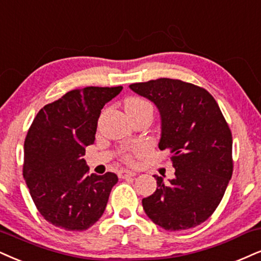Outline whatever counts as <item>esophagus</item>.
<instances>
[{
    "mask_svg": "<svg viewBox=\"0 0 261 261\" xmlns=\"http://www.w3.org/2000/svg\"><path fill=\"white\" fill-rule=\"evenodd\" d=\"M120 178L125 179V178H130V176H136L137 173L134 170H129V169H122L120 170Z\"/></svg>",
    "mask_w": 261,
    "mask_h": 261,
    "instance_id": "34e87169",
    "label": "esophagus"
}]
</instances>
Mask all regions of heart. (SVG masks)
<instances>
[{"label":"heart","instance_id":"1","mask_svg":"<svg viewBox=\"0 0 261 261\" xmlns=\"http://www.w3.org/2000/svg\"><path fill=\"white\" fill-rule=\"evenodd\" d=\"M124 108L128 114V112L139 111V110H143V109H152V106H151L149 101L144 100V99L138 98V96H130V98H128L127 100H125ZM138 150L139 149H137V147H130V149H128L124 155V159L127 161H130L132 153H136Z\"/></svg>","mask_w":261,"mask_h":261}]
</instances>
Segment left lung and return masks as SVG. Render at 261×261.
I'll list each match as a JSON object with an SVG mask.
<instances>
[{
  "instance_id": "obj_1",
  "label": "left lung",
  "mask_w": 261,
  "mask_h": 261,
  "mask_svg": "<svg viewBox=\"0 0 261 261\" xmlns=\"http://www.w3.org/2000/svg\"><path fill=\"white\" fill-rule=\"evenodd\" d=\"M129 88L157 106L160 150H170L174 179L143 198V208L168 231L188 230L214 213L232 175V134L219 105L204 88L180 80L159 79Z\"/></svg>"
}]
</instances>
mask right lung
<instances>
[{"label": "right lung", "mask_w": 261, "mask_h": 261, "mask_svg": "<svg viewBox=\"0 0 261 261\" xmlns=\"http://www.w3.org/2000/svg\"><path fill=\"white\" fill-rule=\"evenodd\" d=\"M123 87L73 89L38 111L25 138L22 175L42 217L66 231L100 219L115 173L88 175L86 146L94 144L98 118Z\"/></svg>", "instance_id": "add662e5"}]
</instances>
